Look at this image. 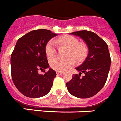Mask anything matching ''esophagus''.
Masks as SVG:
<instances>
[{
    "instance_id": "obj_1",
    "label": "esophagus",
    "mask_w": 121,
    "mask_h": 121,
    "mask_svg": "<svg viewBox=\"0 0 121 121\" xmlns=\"http://www.w3.org/2000/svg\"><path fill=\"white\" fill-rule=\"evenodd\" d=\"M56 73L57 75H62L63 74V72H60V71H56Z\"/></svg>"
}]
</instances>
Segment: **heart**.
Instances as JSON below:
<instances>
[{
    "label": "heart",
    "instance_id": "heart-1",
    "mask_svg": "<svg viewBox=\"0 0 121 121\" xmlns=\"http://www.w3.org/2000/svg\"><path fill=\"white\" fill-rule=\"evenodd\" d=\"M57 45L64 46L68 49L67 57H72L77 60L85 57L87 52V48L84 44H80L79 40L72 35L60 37L56 40H51L45 47V54L49 60L52 59L57 52ZM74 65V60L72 58L61 60L54 58L50 60V66L57 71H64Z\"/></svg>",
    "mask_w": 121,
    "mask_h": 121
}]
</instances>
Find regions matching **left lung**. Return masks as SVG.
Listing matches in <instances>:
<instances>
[{"label":"left lung","instance_id":"8db88e82","mask_svg":"<svg viewBox=\"0 0 121 121\" xmlns=\"http://www.w3.org/2000/svg\"><path fill=\"white\" fill-rule=\"evenodd\" d=\"M70 34L79 37L86 44L88 54L85 60L76 69L79 74H73L66 83L69 92L78 98H89L102 89L108 79L111 67L108 45L92 32L81 30ZM82 72L85 76L80 77Z\"/></svg>","mask_w":121,"mask_h":121}]
</instances>
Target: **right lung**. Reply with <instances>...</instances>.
<instances>
[{
	"instance_id": "1",
	"label": "right lung",
	"mask_w": 121,
	"mask_h": 121,
	"mask_svg": "<svg viewBox=\"0 0 121 121\" xmlns=\"http://www.w3.org/2000/svg\"><path fill=\"white\" fill-rule=\"evenodd\" d=\"M57 35L41 29L29 32L17 40L10 57L12 79L26 97H43L51 91L56 71L49 68L44 74H39L38 70L49 68L45 47Z\"/></svg>"
}]
</instances>
